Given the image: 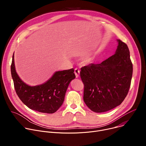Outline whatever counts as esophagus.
<instances>
[{"label": "esophagus", "instance_id": "obj_1", "mask_svg": "<svg viewBox=\"0 0 146 146\" xmlns=\"http://www.w3.org/2000/svg\"><path fill=\"white\" fill-rule=\"evenodd\" d=\"M80 70L79 69H78L77 68H76L74 69V74L76 75V78H78L79 77V75H80Z\"/></svg>", "mask_w": 146, "mask_h": 146}]
</instances>
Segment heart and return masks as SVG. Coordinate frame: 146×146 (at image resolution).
<instances>
[{
	"instance_id": "b5f03b06",
	"label": "heart",
	"mask_w": 146,
	"mask_h": 146,
	"mask_svg": "<svg viewBox=\"0 0 146 146\" xmlns=\"http://www.w3.org/2000/svg\"><path fill=\"white\" fill-rule=\"evenodd\" d=\"M90 60H91V59H90V58H86V62H89Z\"/></svg>"
}]
</instances>
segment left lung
Listing matches in <instances>:
<instances>
[{
    "label": "left lung",
    "mask_w": 146,
    "mask_h": 146,
    "mask_svg": "<svg viewBox=\"0 0 146 146\" xmlns=\"http://www.w3.org/2000/svg\"><path fill=\"white\" fill-rule=\"evenodd\" d=\"M115 53L101 64H91L81 68L84 84L83 99L96 113L110 110L121 105L128 95L133 65L127 45L118 40Z\"/></svg>",
    "instance_id": "8db88e82"
}]
</instances>
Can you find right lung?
<instances>
[{
  "instance_id": "right-lung-1",
  "label": "right lung",
  "mask_w": 146,
  "mask_h": 146,
  "mask_svg": "<svg viewBox=\"0 0 146 146\" xmlns=\"http://www.w3.org/2000/svg\"><path fill=\"white\" fill-rule=\"evenodd\" d=\"M11 73L15 92L20 100L32 110L48 114L56 112L62 106L69 83L76 77L72 68L56 72L43 84L29 86L21 80L16 73L14 54Z\"/></svg>"
}]
</instances>
